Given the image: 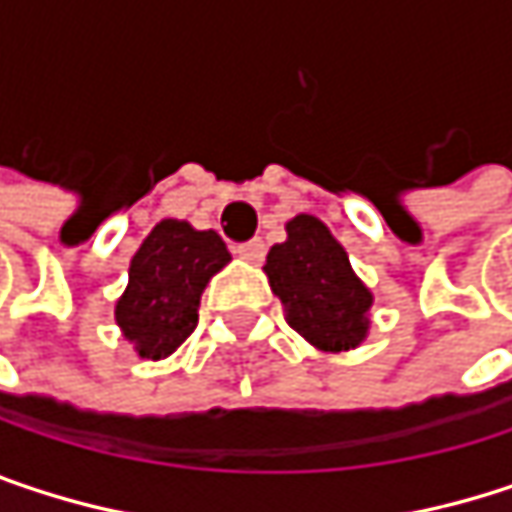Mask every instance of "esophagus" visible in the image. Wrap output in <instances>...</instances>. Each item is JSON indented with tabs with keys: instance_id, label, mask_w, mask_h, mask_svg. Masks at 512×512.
<instances>
[{
	"instance_id": "esophagus-1",
	"label": "esophagus",
	"mask_w": 512,
	"mask_h": 512,
	"mask_svg": "<svg viewBox=\"0 0 512 512\" xmlns=\"http://www.w3.org/2000/svg\"><path fill=\"white\" fill-rule=\"evenodd\" d=\"M234 252L243 257V260L260 263V260H263V255H266V246H263V240H249V243H240Z\"/></svg>"
}]
</instances>
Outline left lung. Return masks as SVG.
<instances>
[{
	"instance_id": "left-lung-1",
	"label": "left lung",
	"mask_w": 512,
	"mask_h": 512,
	"mask_svg": "<svg viewBox=\"0 0 512 512\" xmlns=\"http://www.w3.org/2000/svg\"><path fill=\"white\" fill-rule=\"evenodd\" d=\"M263 272L287 311L290 329L326 353L353 350L367 335L370 290L329 228L314 216L287 222V240L272 246Z\"/></svg>"
}]
</instances>
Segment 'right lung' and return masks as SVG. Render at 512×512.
I'll list each match as a JSON object with an SVG mask.
<instances>
[{
  "label": "right lung",
  "instance_id": "add662e5",
  "mask_svg": "<svg viewBox=\"0 0 512 512\" xmlns=\"http://www.w3.org/2000/svg\"><path fill=\"white\" fill-rule=\"evenodd\" d=\"M231 260L216 231L162 219L130 263V284L115 305V320L142 358L174 353L198 326L207 281Z\"/></svg>",
  "mask_w": 512,
  "mask_h": 512
}]
</instances>
